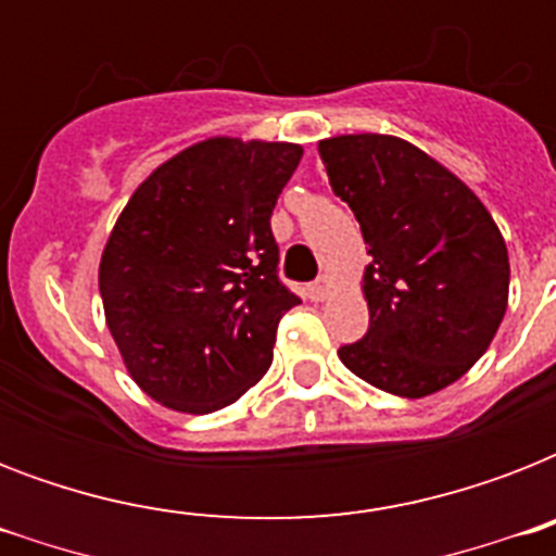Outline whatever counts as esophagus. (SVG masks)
<instances>
[{
  "instance_id": "34e87169",
  "label": "esophagus",
  "mask_w": 556,
  "mask_h": 556,
  "mask_svg": "<svg viewBox=\"0 0 556 556\" xmlns=\"http://www.w3.org/2000/svg\"><path fill=\"white\" fill-rule=\"evenodd\" d=\"M329 279L326 277H320V279H314L312 286L305 288V294H308V300H312V303H323V300H326V296H329Z\"/></svg>"
}]
</instances>
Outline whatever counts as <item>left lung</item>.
Instances as JSON below:
<instances>
[{"label": "left lung", "mask_w": 556, "mask_h": 556, "mask_svg": "<svg viewBox=\"0 0 556 556\" xmlns=\"http://www.w3.org/2000/svg\"><path fill=\"white\" fill-rule=\"evenodd\" d=\"M329 185L361 222L369 331L338 349L371 387L424 397L488 352L508 308L500 227L439 161L392 135L320 141Z\"/></svg>", "instance_id": "1"}]
</instances>
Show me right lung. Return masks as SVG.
Instances as JSON below:
<instances>
[{"mask_svg":"<svg viewBox=\"0 0 556 556\" xmlns=\"http://www.w3.org/2000/svg\"><path fill=\"white\" fill-rule=\"evenodd\" d=\"M296 143L210 138L161 164L100 260L106 326L135 383L178 413L233 404L268 371L300 296L279 279L270 213Z\"/></svg>","mask_w":556,"mask_h":556,"instance_id":"obj_1","label":"right lung"}]
</instances>
